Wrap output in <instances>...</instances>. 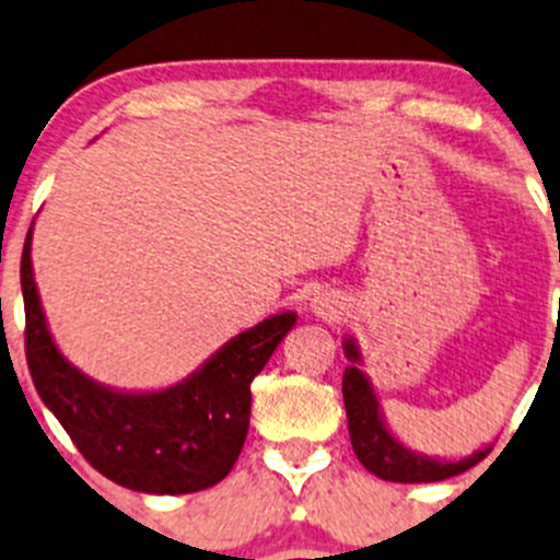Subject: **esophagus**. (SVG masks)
<instances>
[{
	"label": "esophagus",
	"mask_w": 560,
	"mask_h": 560,
	"mask_svg": "<svg viewBox=\"0 0 560 560\" xmlns=\"http://www.w3.org/2000/svg\"><path fill=\"white\" fill-rule=\"evenodd\" d=\"M312 308L316 316H322V319H327V322L341 319V314H343V303L338 301L336 295H327V292H322V295L314 298Z\"/></svg>",
	"instance_id": "34e87169"
}]
</instances>
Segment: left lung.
<instances>
[{
  "label": "left lung",
  "instance_id": "8db88e82",
  "mask_svg": "<svg viewBox=\"0 0 560 560\" xmlns=\"http://www.w3.org/2000/svg\"><path fill=\"white\" fill-rule=\"evenodd\" d=\"M343 349H347V358L352 363L343 371V406H347L349 439H352V450L358 455V460L371 474H376L380 479H389V482H439V479L468 471V468L477 466L490 453L488 447L463 457V460H433V457L415 455L406 447H400L389 436L385 422H382L380 404H376L369 380L354 365L360 360L358 347L352 341H347Z\"/></svg>",
  "mask_w": 560,
  "mask_h": 560
}]
</instances>
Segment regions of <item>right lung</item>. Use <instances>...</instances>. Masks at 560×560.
Listing matches in <instances>:
<instances>
[{
  "mask_svg": "<svg viewBox=\"0 0 560 560\" xmlns=\"http://www.w3.org/2000/svg\"><path fill=\"white\" fill-rule=\"evenodd\" d=\"M32 230L21 254L24 349L39 398L100 474L140 493H195L238 460L252 415V380L295 314L259 322L224 343L195 376L162 393H116L72 369L50 338L32 276Z\"/></svg>",
  "mask_w": 560,
  "mask_h": 560,
  "instance_id": "add662e5",
  "label": "right lung"
}]
</instances>
